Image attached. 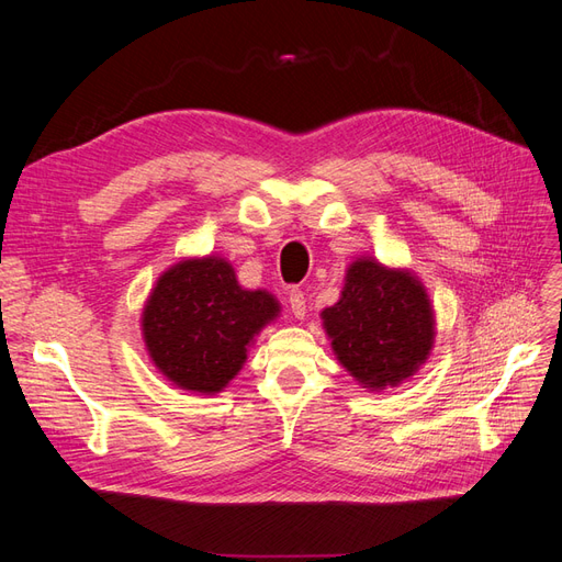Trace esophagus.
Returning a JSON list of instances; mask_svg holds the SVG:
<instances>
[{"instance_id": "34e87169", "label": "esophagus", "mask_w": 562, "mask_h": 562, "mask_svg": "<svg viewBox=\"0 0 562 562\" xmlns=\"http://www.w3.org/2000/svg\"><path fill=\"white\" fill-rule=\"evenodd\" d=\"M288 304H291L293 316L302 318L304 314H307V297H304L300 288H291V291H288Z\"/></svg>"}]
</instances>
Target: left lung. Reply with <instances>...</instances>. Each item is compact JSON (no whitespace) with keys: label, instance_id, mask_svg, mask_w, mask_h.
Listing matches in <instances>:
<instances>
[{"label":"left lung","instance_id":"1","mask_svg":"<svg viewBox=\"0 0 562 562\" xmlns=\"http://www.w3.org/2000/svg\"><path fill=\"white\" fill-rule=\"evenodd\" d=\"M321 316L339 363L370 389L411 378L434 345V312L422 283L375 260L349 267L342 297Z\"/></svg>","mask_w":562,"mask_h":562}]
</instances>
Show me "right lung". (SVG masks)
I'll return each instance as SVG.
<instances>
[{
    "label": "right lung",
    "mask_w": 562,
    "mask_h": 562,
    "mask_svg": "<svg viewBox=\"0 0 562 562\" xmlns=\"http://www.w3.org/2000/svg\"><path fill=\"white\" fill-rule=\"evenodd\" d=\"M277 314V300L244 291L225 260H184L157 281L143 333L151 361L168 380L215 394L241 370L255 333Z\"/></svg>",
    "instance_id": "obj_1"
}]
</instances>
